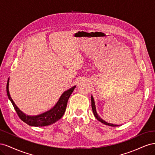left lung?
<instances>
[{
	"label": "left lung",
	"mask_w": 155,
	"mask_h": 155,
	"mask_svg": "<svg viewBox=\"0 0 155 155\" xmlns=\"http://www.w3.org/2000/svg\"><path fill=\"white\" fill-rule=\"evenodd\" d=\"M91 105H92V111H93V114L94 115L95 118L98 120L100 121V122L103 123L105 125H109V126H111V127H117V126H119V125H115V124H110V123H108L106 121H105L104 120H103L101 117L98 115L97 112L96 111V105H95V101H94V100L93 98V96H91Z\"/></svg>",
	"instance_id": "1"
}]
</instances>
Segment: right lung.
Returning <instances> with one entry per match:
<instances>
[{
  "mask_svg": "<svg viewBox=\"0 0 155 155\" xmlns=\"http://www.w3.org/2000/svg\"><path fill=\"white\" fill-rule=\"evenodd\" d=\"M9 80L10 79H8L6 85L7 95L9 100L12 102L14 109H15L19 118L28 125L34 127H44L50 125L55 123L56 121L61 118L64 114L65 110H66L68 98L72 94L74 88L76 87L74 86L69 88L68 90L64 91L61 96H60L59 100L56 103L55 105L49 110L39 115L30 116L26 115L22 111H21L12 100L10 94V92H9Z\"/></svg>",
  "mask_w": 155,
  "mask_h": 155,
  "instance_id": "right-lung-1",
  "label": "right lung"
}]
</instances>
